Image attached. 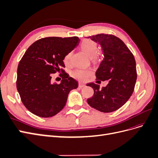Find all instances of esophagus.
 I'll return each instance as SVG.
<instances>
[{
	"instance_id": "1",
	"label": "esophagus",
	"mask_w": 158,
	"mask_h": 158,
	"mask_svg": "<svg viewBox=\"0 0 158 158\" xmlns=\"http://www.w3.org/2000/svg\"><path fill=\"white\" fill-rule=\"evenodd\" d=\"M78 86H79L80 88H83V87H85V85L84 84H82V83L80 82V83L78 84Z\"/></svg>"
}]
</instances>
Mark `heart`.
Here are the masks:
<instances>
[{"label":"heart","instance_id":"1","mask_svg":"<svg viewBox=\"0 0 158 158\" xmlns=\"http://www.w3.org/2000/svg\"><path fill=\"white\" fill-rule=\"evenodd\" d=\"M80 48L84 52L92 59L94 63H97L99 61L100 55L98 53V45L96 42L89 39H85L81 42ZM72 55H73V52H69L64 56L63 61L66 65L70 64ZM92 74V71L90 69H78L73 72L72 76L76 79L84 81L88 80Z\"/></svg>","mask_w":158,"mask_h":158}]
</instances>
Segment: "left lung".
I'll return each mask as SVG.
<instances>
[{
    "label": "left lung",
    "mask_w": 158,
    "mask_h": 158,
    "mask_svg": "<svg viewBox=\"0 0 158 158\" xmlns=\"http://www.w3.org/2000/svg\"><path fill=\"white\" fill-rule=\"evenodd\" d=\"M89 37L101 44L104 55L95 73L96 79L109 80V84L102 89L98 84H87L94 91L87 102L99 111L113 112L121 107L133 93L137 78L135 57L125 43L114 35L101 33Z\"/></svg>",
    "instance_id": "obj_1"
}]
</instances>
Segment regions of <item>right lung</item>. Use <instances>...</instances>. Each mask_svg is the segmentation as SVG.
<instances>
[{
	"instance_id": "obj_1",
	"label": "right lung",
	"mask_w": 158,
	"mask_h": 158,
	"mask_svg": "<svg viewBox=\"0 0 158 158\" xmlns=\"http://www.w3.org/2000/svg\"><path fill=\"white\" fill-rule=\"evenodd\" d=\"M78 37L41 38L32 44L23 55L17 70L16 88L21 101L35 115L55 116L65 106L70 90L78 82L63 68L64 56L79 44ZM58 71L60 84L51 82L52 74Z\"/></svg>"
}]
</instances>
